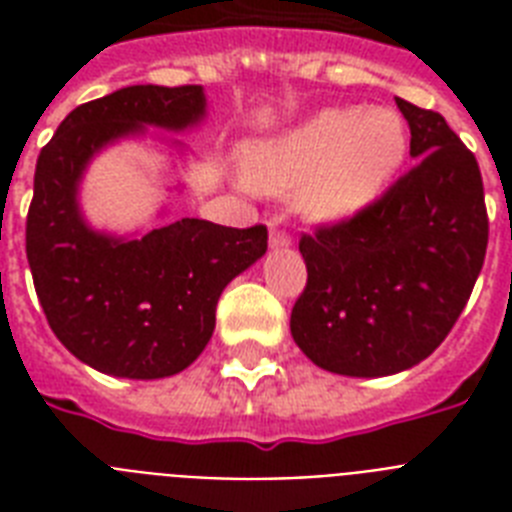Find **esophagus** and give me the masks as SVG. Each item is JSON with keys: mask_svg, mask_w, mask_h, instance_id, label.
Returning <instances> with one entry per match:
<instances>
[{"mask_svg": "<svg viewBox=\"0 0 512 512\" xmlns=\"http://www.w3.org/2000/svg\"><path fill=\"white\" fill-rule=\"evenodd\" d=\"M273 225H276V223H273ZM268 244H271V249H284V247H289V244H292V239H289V233L276 231V228H273L271 236H268Z\"/></svg>", "mask_w": 512, "mask_h": 512, "instance_id": "1", "label": "esophagus"}]
</instances>
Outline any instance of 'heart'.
I'll return each mask as SVG.
<instances>
[{"mask_svg":"<svg viewBox=\"0 0 512 512\" xmlns=\"http://www.w3.org/2000/svg\"><path fill=\"white\" fill-rule=\"evenodd\" d=\"M409 151L404 119L390 108H324L295 130L244 148L247 183L265 193L297 192L311 223H348L369 209Z\"/></svg>","mask_w":512,"mask_h":512,"instance_id":"1","label":"heart"}]
</instances>
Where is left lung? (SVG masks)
<instances>
[{
    "label": "left lung",
    "instance_id": "obj_1",
    "mask_svg": "<svg viewBox=\"0 0 512 512\" xmlns=\"http://www.w3.org/2000/svg\"><path fill=\"white\" fill-rule=\"evenodd\" d=\"M396 106L417 167L353 220L300 239L308 284L289 329L313 364L345 377L425 361L460 319L486 257L476 156L441 114Z\"/></svg>",
    "mask_w": 512,
    "mask_h": 512
}]
</instances>
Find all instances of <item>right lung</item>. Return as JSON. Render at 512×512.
Listing matches in <instances>:
<instances>
[{"mask_svg": "<svg viewBox=\"0 0 512 512\" xmlns=\"http://www.w3.org/2000/svg\"><path fill=\"white\" fill-rule=\"evenodd\" d=\"M204 116L199 84H132L74 108L39 154L26 220L28 268L55 337L98 372L127 380L183 372L215 332L223 289L268 249L265 225L225 228L183 217L116 236L84 217L79 191L95 156L143 138L148 127L185 132ZM164 143L185 154L180 140Z\"/></svg>", "mask_w": 512, "mask_h": 512, "instance_id": "add662e5", "label": "right lung"}]
</instances>
